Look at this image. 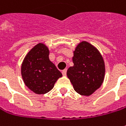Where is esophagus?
Wrapping results in <instances>:
<instances>
[{
    "instance_id": "obj_1",
    "label": "esophagus",
    "mask_w": 126,
    "mask_h": 126,
    "mask_svg": "<svg viewBox=\"0 0 126 126\" xmlns=\"http://www.w3.org/2000/svg\"><path fill=\"white\" fill-rule=\"evenodd\" d=\"M66 73H67V69H64V70H63L62 74H63V75H66Z\"/></svg>"
}]
</instances>
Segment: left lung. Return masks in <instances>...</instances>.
Segmentation results:
<instances>
[{"mask_svg":"<svg viewBox=\"0 0 126 126\" xmlns=\"http://www.w3.org/2000/svg\"><path fill=\"white\" fill-rule=\"evenodd\" d=\"M73 66L67 75L74 90L81 95L90 96L101 87L105 75V65L99 51L87 41L77 46L73 57Z\"/></svg>","mask_w":126,"mask_h":126,"instance_id":"1","label":"left lung"}]
</instances>
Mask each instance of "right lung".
I'll use <instances>...</instances> for the list:
<instances>
[{
	"instance_id": "obj_1",
	"label": "right lung",
	"mask_w": 126,
	"mask_h": 126,
	"mask_svg": "<svg viewBox=\"0 0 126 126\" xmlns=\"http://www.w3.org/2000/svg\"><path fill=\"white\" fill-rule=\"evenodd\" d=\"M49 51L38 44L27 53L22 64V77L26 86L36 94H42L53 89L61 73L49 60Z\"/></svg>"
}]
</instances>
